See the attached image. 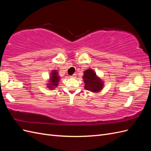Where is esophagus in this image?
Returning <instances> with one entry per match:
<instances>
[{"mask_svg":"<svg viewBox=\"0 0 151 151\" xmlns=\"http://www.w3.org/2000/svg\"><path fill=\"white\" fill-rule=\"evenodd\" d=\"M70 77H71V78H76V74H74L70 76Z\"/></svg>","mask_w":151,"mask_h":151,"instance_id":"esophagus-1","label":"esophagus"}]
</instances>
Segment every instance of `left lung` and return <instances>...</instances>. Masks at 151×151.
Returning a JSON list of instances; mask_svg holds the SVG:
<instances>
[{"instance_id":"obj_1","label":"left lung","mask_w":151,"mask_h":151,"mask_svg":"<svg viewBox=\"0 0 151 151\" xmlns=\"http://www.w3.org/2000/svg\"><path fill=\"white\" fill-rule=\"evenodd\" d=\"M83 79L84 83V89L91 92L99 93L104 88V81L96 74L92 68H88L84 71Z\"/></svg>"}]
</instances>
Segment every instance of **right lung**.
Returning a JSON list of instances; mask_svg holds the SVG:
<instances>
[{"instance_id":"right-lung-1","label":"right lung","mask_w":151,"mask_h":151,"mask_svg":"<svg viewBox=\"0 0 151 151\" xmlns=\"http://www.w3.org/2000/svg\"><path fill=\"white\" fill-rule=\"evenodd\" d=\"M61 79L60 76H59L58 72L57 70H52L50 72L49 76V79L48 81H47L46 86L47 88L49 89H55L57 87H58L59 81H60Z\"/></svg>"}]
</instances>
